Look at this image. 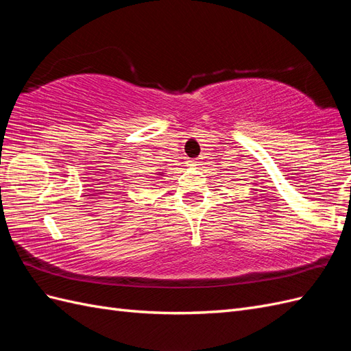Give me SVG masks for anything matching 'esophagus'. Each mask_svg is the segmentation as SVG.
I'll list each match as a JSON object with an SVG mask.
<instances>
[{"label": "esophagus", "instance_id": "obj_1", "mask_svg": "<svg viewBox=\"0 0 351 351\" xmlns=\"http://www.w3.org/2000/svg\"><path fill=\"white\" fill-rule=\"evenodd\" d=\"M190 162H192V165H202V158H193Z\"/></svg>", "mask_w": 351, "mask_h": 351}]
</instances>
